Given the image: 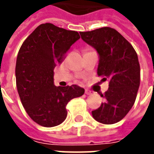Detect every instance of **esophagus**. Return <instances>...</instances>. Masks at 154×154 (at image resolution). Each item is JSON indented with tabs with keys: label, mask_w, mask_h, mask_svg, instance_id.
<instances>
[{
	"label": "esophagus",
	"mask_w": 154,
	"mask_h": 154,
	"mask_svg": "<svg viewBox=\"0 0 154 154\" xmlns=\"http://www.w3.org/2000/svg\"><path fill=\"white\" fill-rule=\"evenodd\" d=\"M85 94H87V95H91V91L86 89V90H85Z\"/></svg>",
	"instance_id": "34e87169"
}]
</instances>
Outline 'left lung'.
Here are the masks:
<instances>
[{"label": "left lung", "instance_id": "8db88e82", "mask_svg": "<svg viewBox=\"0 0 154 154\" xmlns=\"http://www.w3.org/2000/svg\"><path fill=\"white\" fill-rule=\"evenodd\" d=\"M82 38L96 48L99 54L97 75L109 79V88L104 102L93 110L97 121L112 125L129 113L134 104L140 84V66L138 55L129 41L110 27L80 32Z\"/></svg>", "mask_w": 154, "mask_h": 154}]
</instances>
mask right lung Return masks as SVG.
I'll list each match as a JSON object with an SVG mask.
<instances>
[{"label":"right lung","instance_id":"add662e5","mask_svg":"<svg viewBox=\"0 0 154 154\" xmlns=\"http://www.w3.org/2000/svg\"><path fill=\"white\" fill-rule=\"evenodd\" d=\"M79 38L77 31L45 23L29 35L19 50L15 65L17 91L25 111L39 125L54 127L63 122L67 104L85 92L77 85L54 84V67Z\"/></svg>","mask_w":154,"mask_h":154}]
</instances>
